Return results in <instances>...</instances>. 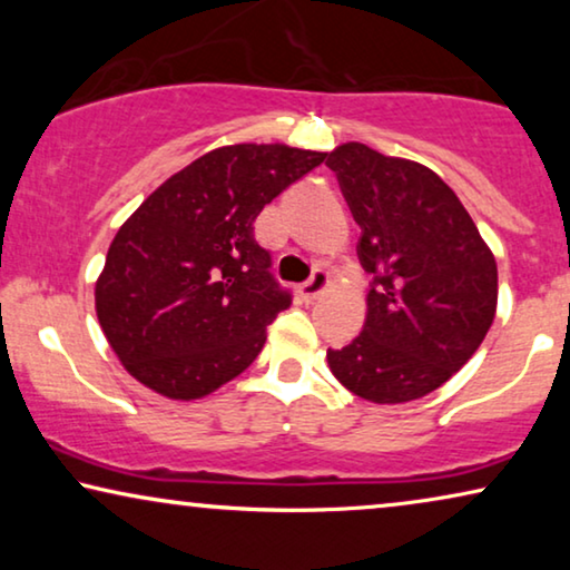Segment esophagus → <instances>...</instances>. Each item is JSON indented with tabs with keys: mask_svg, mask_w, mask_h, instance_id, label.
I'll return each instance as SVG.
<instances>
[{
	"mask_svg": "<svg viewBox=\"0 0 570 570\" xmlns=\"http://www.w3.org/2000/svg\"><path fill=\"white\" fill-rule=\"evenodd\" d=\"M326 285H330V272L316 267L314 272H311V277L306 279V283L301 285V295H303V298L314 301L316 295H322L326 291Z\"/></svg>",
	"mask_w": 570,
	"mask_h": 570,
	"instance_id": "34e87169",
	"label": "esophagus"
}]
</instances>
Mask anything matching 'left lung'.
<instances>
[{
  "mask_svg": "<svg viewBox=\"0 0 570 570\" xmlns=\"http://www.w3.org/2000/svg\"><path fill=\"white\" fill-rule=\"evenodd\" d=\"M371 275L368 314L350 345L326 353L342 386L376 404L431 394L493 324L498 267L462 202L420 163L347 142L330 153Z\"/></svg>",
  "mask_w": 570,
  "mask_h": 570,
  "instance_id": "left-lung-1",
  "label": "left lung"
}]
</instances>
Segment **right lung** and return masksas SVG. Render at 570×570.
<instances>
[{"instance_id": "right-lung-1", "label": "right lung", "mask_w": 570, "mask_h": 570, "mask_svg": "<svg viewBox=\"0 0 570 570\" xmlns=\"http://www.w3.org/2000/svg\"><path fill=\"white\" fill-rule=\"evenodd\" d=\"M324 158L285 145L217 147L121 225L96 311L131 376L170 400H199L256 361L293 295L272 275L254 220Z\"/></svg>"}]
</instances>
